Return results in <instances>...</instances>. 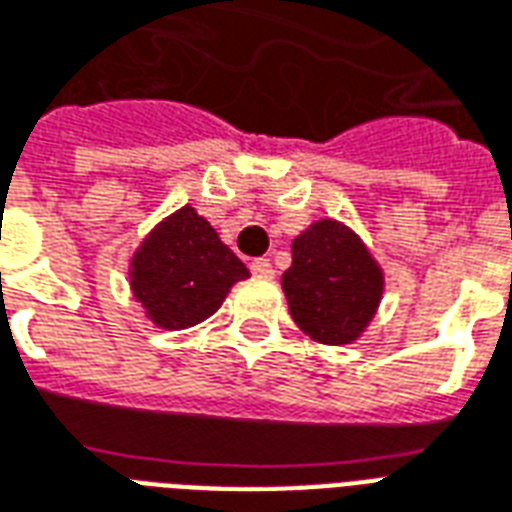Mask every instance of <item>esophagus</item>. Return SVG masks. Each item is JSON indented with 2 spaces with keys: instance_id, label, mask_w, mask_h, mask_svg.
<instances>
[{
  "instance_id": "esophagus-1",
  "label": "esophagus",
  "mask_w": 512,
  "mask_h": 512,
  "mask_svg": "<svg viewBox=\"0 0 512 512\" xmlns=\"http://www.w3.org/2000/svg\"><path fill=\"white\" fill-rule=\"evenodd\" d=\"M252 274L255 276H274V266H271V260H266V257H257V260H252Z\"/></svg>"
}]
</instances>
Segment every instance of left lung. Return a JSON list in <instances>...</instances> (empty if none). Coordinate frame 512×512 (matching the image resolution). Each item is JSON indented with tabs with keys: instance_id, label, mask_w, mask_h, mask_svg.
Segmentation results:
<instances>
[{
	"instance_id": "left-lung-1",
	"label": "left lung",
	"mask_w": 512,
	"mask_h": 512,
	"mask_svg": "<svg viewBox=\"0 0 512 512\" xmlns=\"http://www.w3.org/2000/svg\"><path fill=\"white\" fill-rule=\"evenodd\" d=\"M282 287L295 325L314 342L350 344L380 306L382 271L350 227L320 219L293 241Z\"/></svg>"
}]
</instances>
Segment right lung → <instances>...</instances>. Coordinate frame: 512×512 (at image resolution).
<instances>
[{
    "mask_svg": "<svg viewBox=\"0 0 512 512\" xmlns=\"http://www.w3.org/2000/svg\"><path fill=\"white\" fill-rule=\"evenodd\" d=\"M249 271L192 206L162 219L132 257L130 287L165 331L203 323Z\"/></svg>",
    "mask_w": 512,
    "mask_h": 512,
    "instance_id": "right-lung-1",
    "label": "right lung"
}]
</instances>
